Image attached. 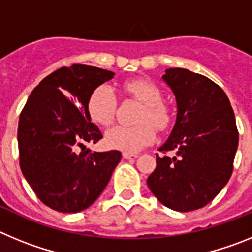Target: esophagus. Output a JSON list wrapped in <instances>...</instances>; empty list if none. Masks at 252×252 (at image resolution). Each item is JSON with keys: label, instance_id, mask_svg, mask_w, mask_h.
I'll use <instances>...</instances> for the list:
<instances>
[{"label": "esophagus", "instance_id": "esophagus-1", "mask_svg": "<svg viewBox=\"0 0 252 252\" xmlns=\"http://www.w3.org/2000/svg\"><path fill=\"white\" fill-rule=\"evenodd\" d=\"M122 157H124V159L131 160V159H136L139 155H137V154H132V153H124L122 154Z\"/></svg>", "mask_w": 252, "mask_h": 252}]
</instances>
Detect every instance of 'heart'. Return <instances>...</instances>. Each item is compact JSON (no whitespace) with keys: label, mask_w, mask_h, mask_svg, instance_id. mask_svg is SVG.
I'll return each instance as SVG.
<instances>
[{"label":"heart","mask_w":252,"mask_h":252,"mask_svg":"<svg viewBox=\"0 0 252 252\" xmlns=\"http://www.w3.org/2000/svg\"><path fill=\"white\" fill-rule=\"evenodd\" d=\"M122 91L127 97L142 103L136 116L137 125L115 126L107 131L104 139L110 148L137 153L155 141V128L164 132L170 127L174 121V111L170 104L162 101L160 87L146 78L125 82ZM87 110L95 124L110 126L117 111V98L112 88L104 83L95 87L88 97Z\"/></svg>","instance_id":"obj_1"}]
</instances>
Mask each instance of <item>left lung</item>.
I'll return each instance as SVG.
<instances>
[{
  "mask_svg": "<svg viewBox=\"0 0 252 252\" xmlns=\"http://www.w3.org/2000/svg\"><path fill=\"white\" fill-rule=\"evenodd\" d=\"M162 79L175 94L177 121L159 151L148 187L165 207L189 212L207 206L233 170L239 131L230 99L221 87L188 69H166Z\"/></svg>",
  "mask_w": 252,
  "mask_h": 252,
  "instance_id": "obj_1",
  "label": "left lung"
}]
</instances>
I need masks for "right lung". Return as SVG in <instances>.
Instances as JSON below:
<instances>
[{
	"mask_svg": "<svg viewBox=\"0 0 252 252\" xmlns=\"http://www.w3.org/2000/svg\"><path fill=\"white\" fill-rule=\"evenodd\" d=\"M115 73L73 64L40 82L20 115L17 141L22 174L45 206L63 213L88 208L121 160L117 150L93 153L86 142L102 133L91 122L87 101Z\"/></svg>",
	"mask_w": 252,
	"mask_h": 252,
	"instance_id": "1",
	"label": "right lung"
}]
</instances>
